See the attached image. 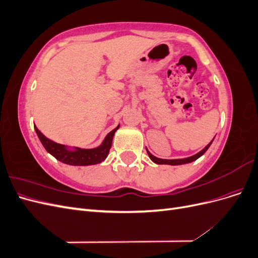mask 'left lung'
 Wrapping results in <instances>:
<instances>
[{
    "instance_id": "8db88e82",
    "label": "left lung",
    "mask_w": 258,
    "mask_h": 258,
    "mask_svg": "<svg viewBox=\"0 0 258 258\" xmlns=\"http://www.w3.org/2000/svg\"><path fill=\"white\" fill-rule=\"evenodd\" d=\"M213 140H214V138H213ZM213 140L212 141H211L205 148L202 151H200L199 153H197L196 155H194V156H190V157H187V158H182V159H160V158H157V157H155L154 155H152L150 152H148V150L146 148V151H147V154H148V156H150V158L152 159V161L153 162H155V163H157V165H171V166H179V165H185V163H189V162H192V161H195V160H197L199 157H201L202 155H204L207 151H208V148L210 147V145L212 144V142H213Z\"/></svg>"
}]
</instances>
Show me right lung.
I'll use <instances>...</instances> for the list:
<instances>
[{
	"label": "right lung",
	"instance_id": "obj_1",
	"mask_svg": "<svg viewBox=\"0 0 258 258\" xmlns=\"http://www.w3.org/2000/svg\"><path fill=\"white\" fill-rule=\"evenodd\" d=\"M118 128L119 124L111 132H108L107 136L104 138L103 142L98 147L81 148L71 147L53 142L48 138H46L42 132L37 129V127L34 126L36 135L38 139H40L43 146L45 147V150L59 161L67 163V165L70 166H91L104 161L107 157L108 153H110L114 135Z\"/></svg>",
	"mask_w": 258,
	"mask_h": 258
}]
</instances>
